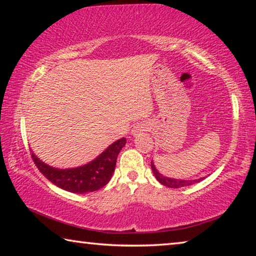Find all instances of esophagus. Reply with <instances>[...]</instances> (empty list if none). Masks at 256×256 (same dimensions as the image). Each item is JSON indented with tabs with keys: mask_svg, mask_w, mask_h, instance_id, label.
Returning a JSON list of instances; mask_svg holds the SVG:
<instances>
[{
	"mask_svg": "<svg viewBox=\"0 0 256 256\" xmlns=\"http://www.w3.org/2000/svg\"><path fill=\"white\" fill-rule=\"evenodd\" d=\"M149 130V125L146 123H138L136 125H134V128H132V134L133 136H138V134L146 132Z\"/></svg>",
	"mask_w": 256,
	"mask_h": 256,
	"instance_id": "esophagus-1",
	"label": "esophagus"
}]
</instances>
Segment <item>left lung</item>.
Instances as JSON below:
<instances>
[{
	"instance_id": "1",
	"label": "left lung",
	"mask_w": 256,
	"mask_h": 256,
	"mask_svg": "<svg viewBox=\"0 0 256 256\" xmlns=\"http://www.w3.org/2000/svg\"><path fill=\"white\" fill-rule=\"evenodd\" d=\"M151 170H152L154 175L159 183H162V185L167 186V188H184V186H190L194 183H198V182H200L202 180H204V177H201V178H198V180H178V178H170V177H166L162 174H160V172L157 170V168H156L154 164V160L151 162Z\"/></svg>"
}]
</instances>
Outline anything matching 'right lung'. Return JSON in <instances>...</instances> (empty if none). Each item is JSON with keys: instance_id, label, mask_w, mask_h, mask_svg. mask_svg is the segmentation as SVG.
Returning a JSON list of instances; mask_svg holds the SVG:
<instances>
[{"instance_id": "1", "label": "right lung", "mask_w": 256, "mask_h": 256, "mask_svg": "<svg viewBox=\"0 0 256 256\" xmlns=\"http://www.w3.org/2000/svg\"><path fill=\"white\" fill-rule=\"evenodd\" d=\"M125 144L126 138H120L112 142L106 150H104L97 158L90 162L84 166L66 168V170L50 166L42 162L34 152L32 157L42 174L54 185L68 192L84 194L94 192L104 188L110 180L112 172L115 170L116 159Z\"/></svg>"}]
</instances>
